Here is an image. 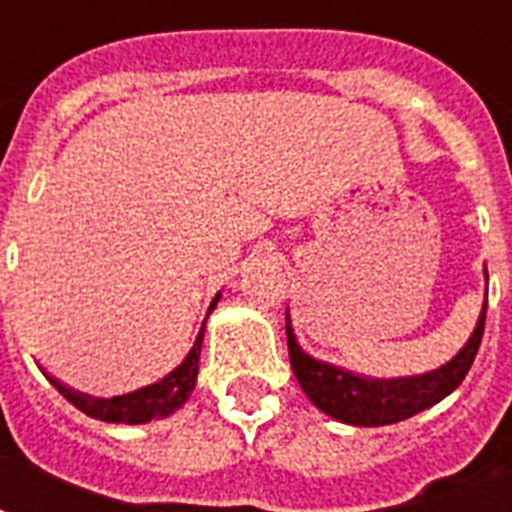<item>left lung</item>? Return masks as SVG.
<instances>
[{"mask_svg": "<svg viewBox=\"0 0 512 512\" xmlns=\"http://www.w3.org/2000/svg\"><path fill=\"white\" fill-rule=\"evenodd\" d=\"M486 299L481 307L479 323L473 328L471 339L463 350L444 363L436 371L421 373L407 378H368L352 371H342L336 365L321 363L307 355L297 344L292 321L286 313V344H289V360L297 376L302 392L310 397L318 410L352 426H389L405 418H413L426 407L442 402L463 384L465 373L471 371L473 357L479 352L481 336H484Z\"/></svg>", "mask_w": 512, "mask_h": 512, "instance_id": "obj_1", "label": "left lung"}]
</instances>
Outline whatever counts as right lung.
Segmentation results:
<instances>
[{
	"label": "right lung",
	"mask_w": 512,
	"mask_h": 512,
	"mask_svg": "<svg viewBox=\"0 0 512 512\" xmlns=\"http://www.w3.org/2000/svg\"><path fill=\"white\" fill-rule=\"evenodd\" d=\"M218 299L220 294H215L213 305H210L207 315L213 313V307L218 305ZM202 339H205V323L199 328L197 339H194V347H191L189 355L184 357V363L178 365L176 371H170L168 376L160 378L157 384L141 386L136 392L110 397V400L76 392V389L60 384V381L49 376V373H44V376L52 381L54 389H57L70 405H76L78 410L89 415V418H97V421L105 423H149L155 421V418H168L170 413H176L178 407L189 400L191 389L197 384Z\"/></svg>",
	"instance_id": "1"
}]
</instances>
